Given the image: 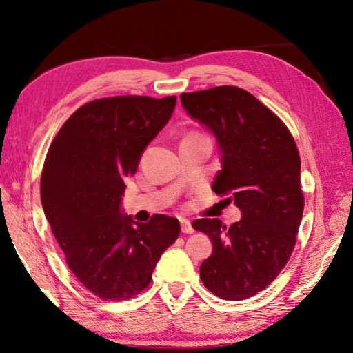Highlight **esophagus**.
Wrapping results in <instances>:
<instances>
[{
	"instance_id": "esophagus-1",
	"label": "esophagus",
	"mask_w": 353,
	"mask_h": 353,
	"mask_svg": "<svg viewBox=\"0 0 353 353\" xmlns=\"http://www.w3.org/2000/svg\"><path fill=\"white\" fill-rule=\"evenodd\" d=\"M181 231L184 232V234H192L194 230H193V226H192V222L189 221V219H181Z\"/></svg>"
}]
</instances>
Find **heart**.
<instances>
[{"instance_id": "1", "label": "heart", "mask_w": 353, "mask_h": 353, "mask_svg": "<svg viewBox=\"0 0 353 353\" xmlns=\"http://www.w3.org/2000/svg\"><path fill=\"white\" fill-rule=\"evenodd\" d=\"M189 137H201V134H199V132H190V134L187 136L185 139H189Z\"/></svg>"}]
</instances>
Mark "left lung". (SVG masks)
I'll list each match as a JSON object with an SVG mask.
<instances>
[{"label":"left lung","instance_id":"left-lung-1","mask_svg":"<svg viewBox=\"0 0 353 353\" xmlns=\"http://www.w3.org/2000/svg\"><path fill=\"white\" fill-rule=\"evenodd\" d=\"M179 98L221 148L213 190L241 210L231 226L193 222L213 241L201 279L221 299H248L275 281L294 249L305 203L299 151L285 123L245 89L217 85Z\"/></svg>","mask_w":353,"mask_h":353}]
</instances>
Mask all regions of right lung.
Instances as JSON below:
<instances>
[{
	"instance_id": "add662e5",
	"label": "right lung",
	"mask_w": 353,
	"mask_h": 353,
	"mask_svg": "<svg viewBox=\"0 0 353 353\" xmlns=\"http://www.w3.org/2000/svg\"><path fill=\"white\" fill-rule=\"evenodd\" d=\"M176 97L125 95L90 101L50 145L41 199L75 278L105 301H127L150 285L155 264L179 236L175 217L137 223L121 211L125 179L168 123Z\"/></svg>"
}]
</instances>
